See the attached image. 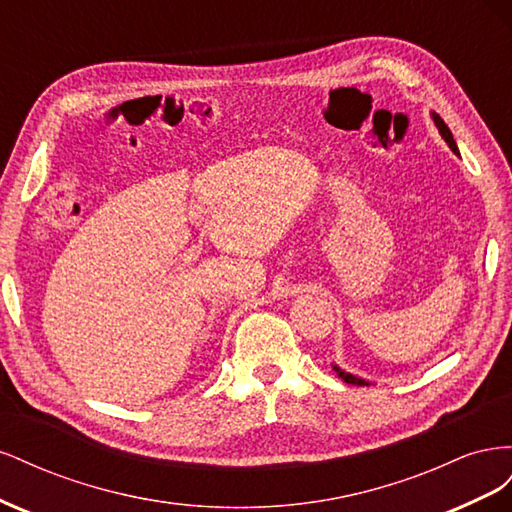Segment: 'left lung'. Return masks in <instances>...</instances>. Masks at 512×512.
Wrapping results in <instances>:
<instances>
[{"label":"left lung","instance_id":"1","mask_svg":"<svg viewBox=\"0 0 512 512\" xmlns=\"http://www.w3.org/2000/svg\"><path fill=\"white\" fill-rule=\"evenodd\" d=\"M431 119H433V123H436V128H438L440 136H442L444 141H446V145L451 147V151H453V153H457V156H459V149H457L455 138H453L451 130H448V126L444 123V119H442L438 113H431ZM333 369H335V374H337L339 378H342L344 382H348V384H356V386H367V384H369V380H363V378H359V376H354V374H350V371H344L342 367L335 365V363H333Z\"/></svg>","mask_w":512,"mask_h":512}]
</instances>
